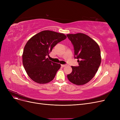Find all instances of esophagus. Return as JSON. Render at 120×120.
Wrapping results in <instances>:
<instances>
[{
  "instance_id": "1",
  "label": "esophagus",
  "mask_w": 120,
  "mask_h": 120,
  "mask_svg": "<svg viewBox=\"0 0 120 120\" xmlns=\"http://www.w3.org/2000/svg\"><path fill=\"white\" fill-rule=\"evenodd\" d=\"M61 67H66L67 66V64H61Z\"/></svg>"
}]
</instances>
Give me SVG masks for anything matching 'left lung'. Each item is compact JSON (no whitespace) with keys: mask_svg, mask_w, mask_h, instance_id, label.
<instances>
[{"mask_svg":"<svg viewBox=\"0 0 120 120\" xmlns=\"http://www.w3.org/2000/svg\"><path fill=\"white\" fill-rule=\"evenodd\" d=\"M74 49V57L79 66H72V72L67 77L71 82L82 85L94 78L101 63V50L97 43L85 34L67 35Z\"/></svg>","mask_w":120,"mask_h":120,"instance_id":"1","label":"left lung"}]
</instances>
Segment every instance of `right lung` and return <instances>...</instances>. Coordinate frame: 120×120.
<instances>
[{"label": "right lung", "instance_id": "right-lung-1", "mask_svg": "<svg viewBox=\"0 0 120 120\" xmlns=\"http://www.w3.org/2000/svg\"><path fill=\"white\" fill-rule=\"evenodd\" d=\"M67 37L63 34L44 30L32 37L25 45L22 54L24 68L30 78L38 83L52 81L61 66L47 56L54 46Z\"/></svg>", "mask_w": 120, "mask_h": 120}]
</instances>
